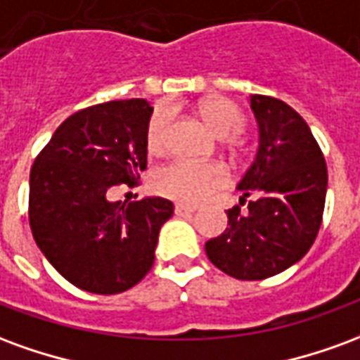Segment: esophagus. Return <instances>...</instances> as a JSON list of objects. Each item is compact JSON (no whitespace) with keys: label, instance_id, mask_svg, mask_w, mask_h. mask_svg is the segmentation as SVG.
<instances>
[{"label":"esophagus","instance_id":"34e87169","mask_svg":"<svg viewBox=\"0 0 360 360\" xmlns=\"http://www.w3.org/2000/svg\"><path fill=\"white\" fill-rule=\"evenodd\" d=\"M196 208L193 206H187V204H175V214L177 216H191V214H195Z\"/></svg>","mask_w":360,"mask_h":360}]
</instances>
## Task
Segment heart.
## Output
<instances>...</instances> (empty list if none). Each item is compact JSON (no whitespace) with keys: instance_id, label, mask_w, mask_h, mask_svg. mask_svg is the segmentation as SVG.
Here are the masks:
<instances>
[{"instance_id":"b5f03b06","label":"heart","mask_w":360,"mask_h":360,"mask_svg":"<svg viewBox=\"0 0 360 360\" xmlns=\"http://www.w3.org/2000/svg\"><path fill=\"white\" fill-rule=\"evenodd\" d=\"M198 113L206 125L221 139H229L243 129L245 117L235 103L227 100H210L198 108ZM172 123V111L160 105L150 115L146 125V148L160 152L164 148L165 134ZM227 173L219 164H198L187 160H175L158 169L154 187L160 195L185 204L204 202L218 188L226 185Z\"/></svg>"}]
</instances>
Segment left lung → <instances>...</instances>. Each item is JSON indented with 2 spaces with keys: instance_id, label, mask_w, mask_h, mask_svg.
Masks as SVG:
<instances>
[{
  "instance_id": "1",
  "label": "left lung",
  "mask_w": 360,
  "mask_h": 360,
  "mask_svg": "<svg viewBox=\"0 0 360 360\" xmlns=\"http://www.w3.org/2000/svg\"><path fill=\"white\" fill-rule=\"evenodd\" d=\"M258 150L237 188L247 210H227L226 231L206 241L210 262L237 279H264L291 268L316 239L328 169L310 127L270 96L250 94Z\"/></svg>"
}]
</instances>
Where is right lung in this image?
Segmentation results:
<instances>
[{
    "label": "right lung",
    "instance_id": "obj_1",
    "mask_svg": "<svg viewBox=\"0 0 360 360\" xmlns=\"http://www.w3.org/2000/svg\"><path fill=\"white\" fill-rule=\"evenodd\" d=\"M146 100H115L67 117L30 169L28 218L38 249L75 287L115 295L154 264L158 235L173 204L152 196L113 202L146 167Z\"/></svg>",
    "mask_w": 360,
    "mask_h": 360
}]
</instances>
